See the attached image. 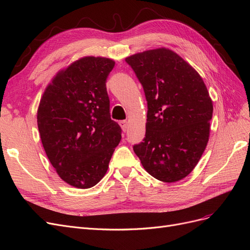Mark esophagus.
Masks as SVG:
<instances>
[{
  "mask_svg": "<svg viewBox=\"0 0 250 250\" xmlns=\"http://www.w3.org/2000/svg\"><path fill=\"white\" fill-rule=\"evenodd\" d=\"M119 124H120L121 127H122L123 131L127 130V128H128V122H127V121H120Z\"/></svg>",
  "mask_w": 250,
  "mask_h": 250,
  "instance_id": "esophagus-1",
  "label": "esophagus"
}]
</instances>
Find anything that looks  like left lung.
I'll use <instances>...</instances> for the list:
<instances>
[{
	"label": "left lung",
	"mask_w": 250,
	"mask_h": 250,
	"mask_svg": "<svg viewBox=\"0 0 250 250\" xmlns=\"http://www.w3.org/2000/svg\"><path fill=\"white\" fill-rule=\"evenodd\" d=\"M147 100L146 134L133 146L151 176L174 183L198 164L209 137L213 102L200 75L169 49L127 57Z\"/></svg>",
	"instance_id": "obj_1"
}]
</instances>
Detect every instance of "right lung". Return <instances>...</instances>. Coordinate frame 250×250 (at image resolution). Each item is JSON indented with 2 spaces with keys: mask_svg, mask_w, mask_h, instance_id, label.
Segmentation results:
<instances>
[{
  "mask_svg": "<svg viewBox=\"0 0 250 250\" xmlns=\"http://www.w3.org/2000/svg\"><path fill=\"white\" fill-rule=\"evenodd\" d=\"M109 58L87 56L57 73L37 110L41 140L59 177L78 188L97 185L108 169L122 129L110 119Z\"/></svg>",
  "mask_w": 250,
  "mask_h": 250,
  "instance_id": "right-lung-1",
  "label": "right lung"
}]
</instances>
